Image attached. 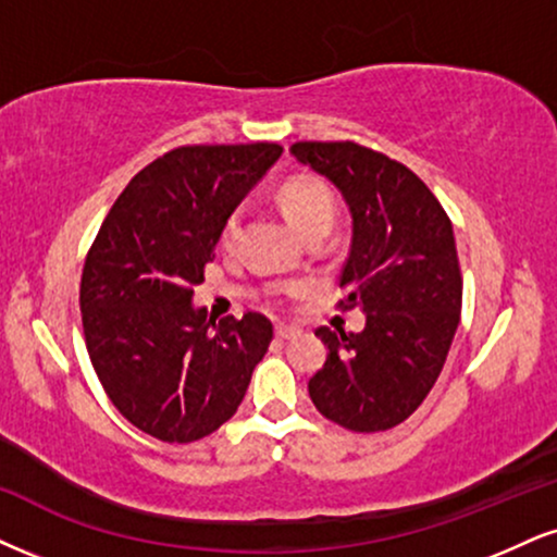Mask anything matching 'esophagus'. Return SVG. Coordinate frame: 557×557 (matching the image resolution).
<instances>
[{"label":"esophagus","instance_id":"obj_1","mask_svg":"<svg viewBox=\"0 0 557 557\" xmlns=\"http://www.w3.org/2000/svg\"><path fill=\"white\" fill-rule=\"evenodd\" d=\"M299 335V327H294V325H276V338L278 341H292V338H297Z\"/></svg>","mask_w":557,"mask_h":557}]
</instances>
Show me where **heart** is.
I'll return each instance as SVG.
<instances>
[{"instance_id": "obj_1", "label": "heart", "mask_w": 557, "mask_h": 557, "mask_svg": "<svg viewBox=\"0 0 557 557\" xmlns=\"http://www.w3.org/2000/svg\"><path fill=\"white\" fill-rule=\"evenodd\" d=\"M278 203L301 235L318 230V226H327L331 230L335 201L325 183L314 181V177H292V181H286L278 188ZM239 222H243V211L239 209L226 214L222 230H219V239H222L224 247L235 243ZM292 292H299V286H292Z\"/></svg>"}]
</instances>
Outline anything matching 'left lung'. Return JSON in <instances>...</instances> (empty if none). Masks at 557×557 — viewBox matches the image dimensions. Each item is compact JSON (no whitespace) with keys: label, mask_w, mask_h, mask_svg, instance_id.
Returning <instances> with one entry per match:
<instances>
[{"label":"left lung","mask_w":557,"mask_h":557,"mask_svg":"<svg viewBox=\"0 0 557 557\" xmlns=\"http://www.w3.org/2000/svg\"><path fill=\"white\" fill-rule=\"evenodd\" d=\"M292 154L327 177L351 211L341 310H361V333L318 327L327 359L310 380L314 408L359 434L395 429L431 393L462 310L451 222L405 164L356 141H297Z\"/></svg>","instance_id":"1"}]
</instances>
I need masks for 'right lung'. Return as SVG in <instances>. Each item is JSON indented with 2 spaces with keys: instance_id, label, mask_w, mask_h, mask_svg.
I'll use <instances>...</instances> for the list:
<instances>
[{
  "instance_id": "1",
  "label": "right lung",
  "mask_w": 557,
  "mask_h": 557,
  "mask_svg": "<svg viewBox=\"0 0 557 557\" xmlns=\"http://www.w3.org/2000/svg\"><path fill=\"white\" fill-rule=\"evenodd\" d=\"M284 149L271 141L196 144L157 157L115 198L89 247L82 327L98 380L144 434L190 444L243 403L273 338L271 320H206L194 286L219 230Z\"/></svg>"
}]
</instances>
